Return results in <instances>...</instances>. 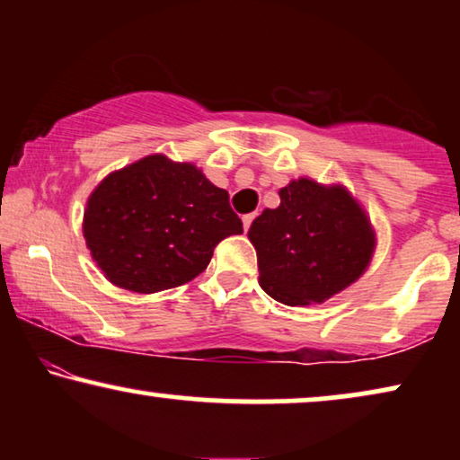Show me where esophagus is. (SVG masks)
<instances>
[{"label":"esophagus","instance_id":"obj_1","mask_svg":"<svg viewBox=\"0 0 460 460\" xmlns=\"http://www.w3.org/2000/svg\"><path fill=\"white\" fill-rule=\"evenodd\" d=\"M253 219H255V213H247V216H243V228L249 230V226Z\"/></svg>","mask_w":460,"mask_h":460}]
</instances>
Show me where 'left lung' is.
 Wrapping results in <instances>:
<instances>
[{"label": "left lung", "mask_w": 460, "mask_h": 460, "mask_svg": "<svg viewBox=\"0 0 460 460\" xmlns=\"http://www.w3.org/2000/svg\"><path fill=\"white\" fill-rule=\"evenodd\" d=\"M280 205L263 209L247 232L260 285L285 305L324 304L367 272L376 247L368 213L341 184L291 180Z\"/></svg>", "instance_id": "obj_1"}]
</instances>
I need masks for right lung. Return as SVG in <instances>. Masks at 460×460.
<instances>
[{
    "instance_id": "obj_1",
    "label": "right lung",
    "mask_w": 460,
    "mask_h": 460,
    "mask_svg": "<svg viewBox=\"0 0 460 460\" xmlns=\"http://www.w3.org/2000/svg\"><path fill=\"white\" fill-rule=\"evenodd\" d=\"M241 232L224 188L159 153L106 175L84 213L85 244L106 280L144 295L197 279L217 243Z\"/></svg>"
}]
</instances>
